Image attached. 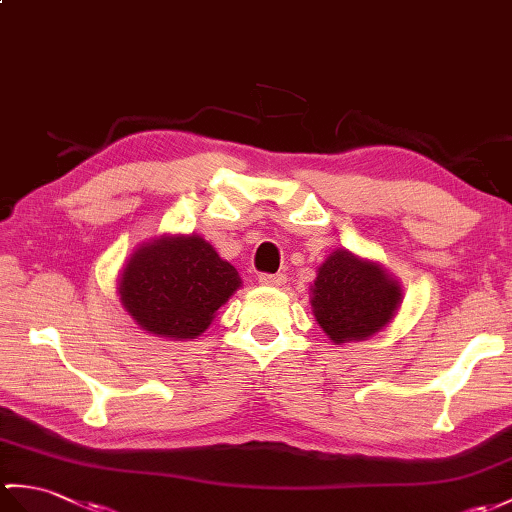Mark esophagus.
Segmentation results:
<instances>
[{
  "label": "esophagus",
  "instance_id": "obj_1",
  "mask_svg": "<svg viewBox=\"0 0 512 512\" xmlns=\"http://www.w3.org/2000/svg\"><path fill=\"white\" fill-rule=\"evenodd\" d=\"M259 283L261 285H275V288H279V285L285 283V275H281V272H277V275H268V272H261Z\"/></svg>",
  "mask_w": 512,
  "mask_h": 512
}]
</instances>
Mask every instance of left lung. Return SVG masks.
<instances>
[{
    "label": "left lung",
    "instance_id": "obj_1",
    "mask_svg": "<svg viewBox=\"0 0 512 512\" xmlns=\"http://www.w3.org/2000/svg\"><path fill=\"white\" fill-rule=\"evenodd\" d=\"M312 292L318 325L336 344L377 334L390 323L401 301V288L382 266L349 251L327 257Z\"/></svg>",
    "mask_w": 512,
    "mask_h": 512
}]
</instances>
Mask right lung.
Instances as JSON below:
<instances>
[{
    "label": "right lung",
    "instance_id": "right-lung-1",
    "mask_svg": "<svg viewBox=\"0 0 512 512\" xmlns=\"http://www.w3.org/2000/svg\"><path fill=\"white\" fill-rule=\"evenodd\" d=\"M237 270L198 235L144 244L124 268L120 294L141 329L161 338H196L240 288Z\"/></svg>",
    "mask_w": 512,
    "mask_h": 512
}]
</instances>
